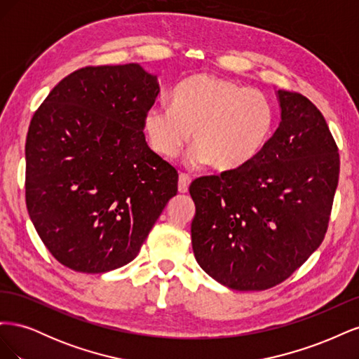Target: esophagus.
Returning <instances> with one entry per match:
<instances>
[{
    "label": "esophagus",
    "instance_id": "1",
    "mask_svg": "<svg viewBox=\"0 0 359 359\" xmlns=\"http://www.w3.org/2000/svg\"><path fill=\"white\" fill-rule=\"evenodd\" d=\"M190 177L186 175V173H181L180 180H178V191L180 193H187L189 191V186H190Z\"/></svg>",
    "mask_w": 359,
    "mask_h": 359
}]
</instances>
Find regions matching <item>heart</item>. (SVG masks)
I'll return each mask as SVG.
<instances>
[{
	"label": "heart",
	"mask_w": 359,
	"mask_h": 359,
	"mask_svg": "<svg viewBox=\"0 0 359 359\" xmlns=\"http://www.w3.org/2000/svg\"><path fill=\"white\" fill-rule=\"evenodd\" d=\"M276 114L264 94L214 74H193L180 82L170 106H151L144 116L149 147L173 160L193 133L190 161L232 170L253 161L269 144Z\"/></svg>",
	"instance_id": "heart-1"
}]
</instances>
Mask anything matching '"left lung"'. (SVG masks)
<instances>
[{
	"mask_svg": "<svg viewBox=\"0 0 359 359\" xmlns=\"http://www.w3.org/2000/svg\"><path fill=\"white\" fill-rule=\"evenodd\" d=\"M281 121L248 165L190 184L191 245L206 274L233 290L280 285L322 244L340 156L320 111L278 90Z\"/></svg>",
	"mask_w": 359,
	"mask_h": 359,
	"instance_id": "1",
	"label": "left lung"
}]
</instances>
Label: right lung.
<instances>
[{
  "label": "right lung",
  "instance_id": "right-lung-1",
  "mask_svg": "<svg viewBox=\"0 0 359 359\" xmlns=\"http://www.w3.org/2000/svg\"><path fill=\"white\" fill-rule=\"evenodd\" d=\"M160 93L139 64L83 67L40 104L25 144V201L60 264L88 274L124 266L169 199L178 172L148 147L145 112Z\"/></svg>",
  "mask_w": 359,
  "mask_h": 359
}]
</instances>
